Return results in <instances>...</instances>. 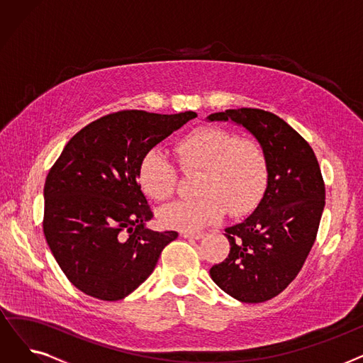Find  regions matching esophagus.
I'll return each mask as SVG.
<instances>
[{
	"label": "esophagus",
	"mask_w": 363,
	"mask_h": 363,
	"mask_svg": "<svg viewBox=\"0 0 363 363\" xmlns=\"http://www.w3.org/2000/svg\"><path fill=\"white\" fill-rule=\"evenodd\" d=\"M206 234L204 233H191V231H184L182 237L184 238H196V240H201Z\"/></svg>",
	"instance_id": "1"
}]
</instances>
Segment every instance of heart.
Segmentation results:
<instances>
[{
  "label": "heart",
  "mask_w": 363,
  "mask_h": 363,
  "mask_svg": "<svg viewBox=\"0 0 363 363\" xmlns=\"http://www.w3.org/2000/svg\"><path fill=\"white\" fill-rule=\"evenodd\" d=\"M172 155L182 170H199L194 179L199 196L160 208L159 219L169 228L199 230L225 212L244 215L259 203L268 184L263 148L220 128L204 126L185 133L175 141ZM138 182L145 196L163 201L175 189V167L163 152L151 150L140 162Z\"/></svg>",
  "instance_id": "1"
}]
</instances>
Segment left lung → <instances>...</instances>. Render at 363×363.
<instances>
[{
    "label": "left lung",
    "mask_w": 363,
    "mask_h": 363,
    "mask_svg": "<svg viewBox=\"0 0 363 363\" xmlns=\"http://www.w3.org/2000/svg\"><path fill=\"white\" fill-rule=\"evenodd\" d=\"M250 130L269 166L268 186L256 211L225 230L228 257L211 269L219 289L242 303L271 300L289 287L316 240L325 184L309 143L277 114L260 108L213 113Z\"/></svg>",
    "instance_id": "left-lung-1"
}]
</instances>
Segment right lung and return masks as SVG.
Returning <instances> with one entry per match:
<instances>
[{"label": "right lung", "instance_id": "right-lung-1", "mask_svg": "<svg viewBox=\"0 0 363 363\" xmlns=\"http://www.w3.org/2000/svg\"><path fill=\"white\" fill-rule=\"evenodd\" d=\"M194 111L110 113L66 144L44 186V235L67 279L106 300L130 294L155 271L177 231L145 228L152 212L138 182L147 152Z\"/></svg>", "mask_w": 363, "mask_h": 363}]
</instances>
